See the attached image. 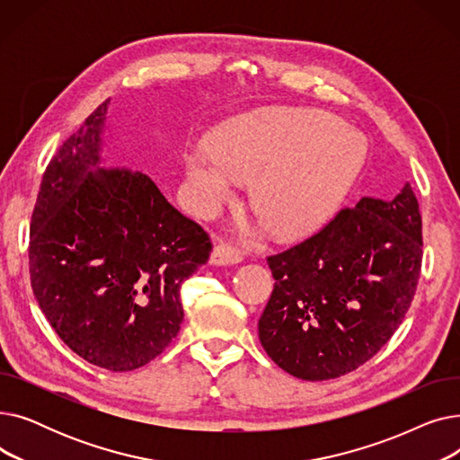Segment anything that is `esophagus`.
<instances>
[{
	"label": "esophagus",
	"mask_w": 460,
	"mask_h": 460,
	"mask_svg": "<svg viewBox=\"0 0 460 460\" xmlns=\"http://www.w3.org/2000/svg\"><path fill=\"white\" fill-rule=\"evenodd\" d=\"M240 261H243V253H240L236 248H233L231 244H217L210 255V262L222 264V267H227V264H236Z\"/></svg>",
	"instance_id": "esophagus-1"
}]
</instances>
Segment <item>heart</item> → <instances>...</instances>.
I'll return each instance as SVG.
<instances>
[{
  "mask_svg": "<svg viewBox=\"0 0 460 460\" xmlns=\"http://www.w3.org/2000/svg\"><path fill=\"white\" fill-rule=\"evenodd\" d=\"M212 143L182 155L190 207L199 216L217 214L238 177L257 172L250 201L279 236H300L330 220L364 164L359 136L311 110L274 108L231 119Z\"/></svg>",
  "mask_w": 460,
  "mask_h": 460,
  "instance_id": "1",
  "label": "heart"
}]
</instances>
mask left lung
I'll return each instance as SVG.
<instances>
[{"instance_id": "8db88e82", "label": "left lung", "mask_w": 460, "mask_h": 460, "mask_svg": "<svg viewBox=\"0 0 460 460\" xmlns=\"http://www.w3.org/2000/svg\"><path fill=\"white\" fill-rule=\"evenodd\" d=\"M421 259V214L410 184L392 201L361 198L319 233L267 257L276 283L259 319L261 345L302 380L358 369L402 323Z\"/></svg>"}]
</instances>
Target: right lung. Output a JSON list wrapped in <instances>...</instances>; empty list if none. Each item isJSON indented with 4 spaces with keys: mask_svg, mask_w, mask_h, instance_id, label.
<instances>
[{
    "mask_svg": "<svg viewBox=\"0 0 460 460\" xmlns=\"http://www.w3.org/2000/svg\"><path fill=\"white\" fill-rule=\"evenodd\" d=\"M108 104L46 167L30 226V276L70 350L102 369L132 371L175 340L181 285L212 244L147 175L99 167Z\"/></svg>",
    "mask_w": 460,
    "mask_h": 460,
    "instance_id": "right-lung-1",
    "label": "right lung"
}]
</instances>
